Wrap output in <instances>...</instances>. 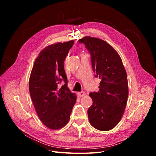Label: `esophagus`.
<instances>
[{"mask_svg":"<svg viewBox=\"0 0 156 156\" xmlns=\"http://www.w3.org/2000/svg\"><path fill=\"white\" fill-rule=\"evenodd\" d=\"M78 96H79L80 97H83V96L85 95V93L83 92H78Z\"/></svg>","mask_w":156,"mask_h":156,"instance_id":"obj_1","label":"esophagus"}]
</instances>
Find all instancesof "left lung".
I'll use <instances>...</instances> for the list:
<instances>
[{
  "instance_id": "1",
  "label": "left lung",
  "mask_w": 156,
  "mask_h": 156,
  "mask_svg": "<svg viewBox=\"0 0 156 156\" xmlns=\"http://www.w3.org/2000/svg\"><path fill=\"white\" fill-rule=\"evenodd\" d=\"M91 54L99 90L90 93L93 104L88 109L90 125L101 131L115 127L123 115L128 97L127 75L119 54L104 40L90 36L80 39Z\"/></svg>"
}]
</instances>
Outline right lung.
<instances>
[{
    "instance_id": "right-lung-1",
    "label": "right lung",
    "mask_w": 156,
    "mask_h": 156,
    "mask_svg": "<svg viewBox=\"0 0 156 156\" xmlns=\"http://www.w3.org/2000/svg\"><path fill=\"white\" fill-rule=\"evenodd\" d=\"M74 40L57 42L45 47L32 68L29 90L37 115L48 128L59 129L66 125L76 101L67 85L64 61ZM62 80L65 84L59 89Z\"/></svg>"
}]
</instances>
